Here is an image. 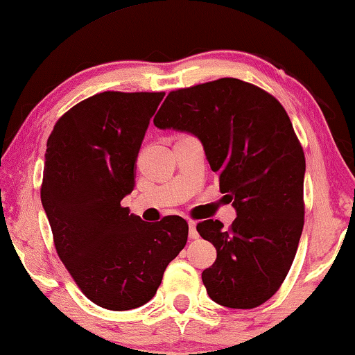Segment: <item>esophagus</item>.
Returning a JSON list of instances; mask_svg holds the SVG:
<instances>
[{
    "mask_svg": "<svg viewBox=\"0 0 355 355\" xmlns=\"http://www.w3.org/2000/svg\"><path fill=\"white\" fill-rule=\"evenodd\" d=\"M189 237H191V239H198V237H199L198 229H196V222H194V220H189Z\"/></svg>",
    "mask_w": 355,
    "mask_h": 355,
    "instance_id": "obj_1",
    "label": "esophagus"
}]
</instances>
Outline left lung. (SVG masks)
Segmentation results:
<instances>
[{
  "instance_id": "1",
  "label": "left lung",
  "mask_w": 355,
  "mask_h": 355,
  "mask_svg": "<svg viewBox=\"0 0 355 355\" xmlns=\"http://www.w3.org/2000/svg\"><path fill=\"white\" fill-rule=\"evenodd\" d=\"M155 125L200 139L237 211L229 230L198 224L217 250L202 271L207 295L234 309L263 304L286 278L304 224L306 161L288 113L268 92L227 77L169 92Z\"/></svg>"
}]
</instances>
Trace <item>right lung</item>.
<instances>
[{"label": "right lung", "mask_w": 355, "mask_h": 355, "mask_svg": "<svg viewBox=\"0 0 355 355\" xmlns=\"http://www.w3.org/2000/svg\"><path fill=\"white\" fill-rule=\"evenodd\" d=\"M163 92H102L57 120L47 139L41 200L57 255L82 293L112 311L148 303L187 242L179 216L144 222L121 199Z\"/></svg>", "instance_id": "add662e5"}]
</instances>
